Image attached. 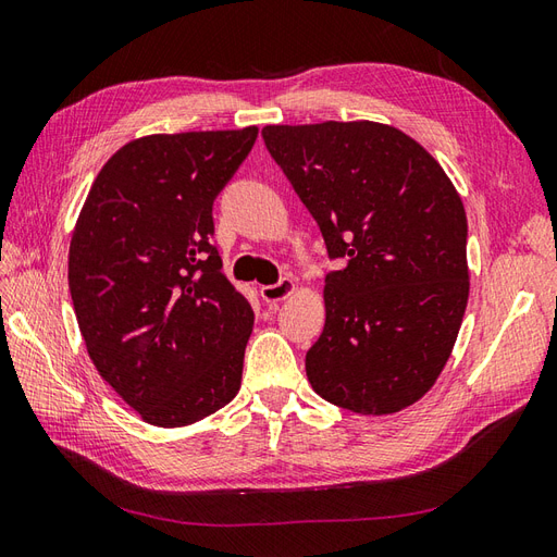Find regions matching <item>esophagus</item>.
I'll list each match as a JSON object with an SVG mask.
<instances>
[{
	"label": "esophagus",
	"instance_id": "34e87169",
	"mask_svg": "<svg viewBox=\"0 0 557 557\" xmlns=\"http://www.w3.org/2000/svg\"><path fill=\"white\" fill-rule=\"evenodd\" d=\"M294 289H296L294 280L292 277H282L275 284H265V287H261V298H263L265 304L273 306V304L284 301V298H287V296H292Z\"/></svg>",
	"mask_w": 557,
	"mask_h": 557
}]
</instances>
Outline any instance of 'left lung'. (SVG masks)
<instances>
[{
  "mask_svg": "<svg viewBox=\"0 0 557 557\" xmlns=\"http://www.w3.org/2000/svg\"><path fill=\"white\" fill-rule=\"evenodd\" d=\"M268 152L318 221L324 330L306 355L312 391L355 414H395L433 388L468 304L466 209L414 138L379 122L270 124Z\"/></svg>",
  "mask_w": 557,
  "mask_h": 557,
  "instance_id": "1",
  "label": "left lung"
}]
</instances>
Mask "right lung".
<instances>
[{
    "instance_id": "1",
    "label": "right lung",
    "mask_w": 557,
    "mask_h": 557,
    "mask_svg": "<svg viewBox=\"0 0 557 557\" xmlns=\"http://www.w3.org/2000/svg\"><path fill=\"white\" fill-rule=\"evenodd\" d=\"M259 129L152 134L98 171L67 282L94 367L140 419L181 428L239 391L253 310L211 245L216 195Z\"/></svg>"
}]
</instances>
